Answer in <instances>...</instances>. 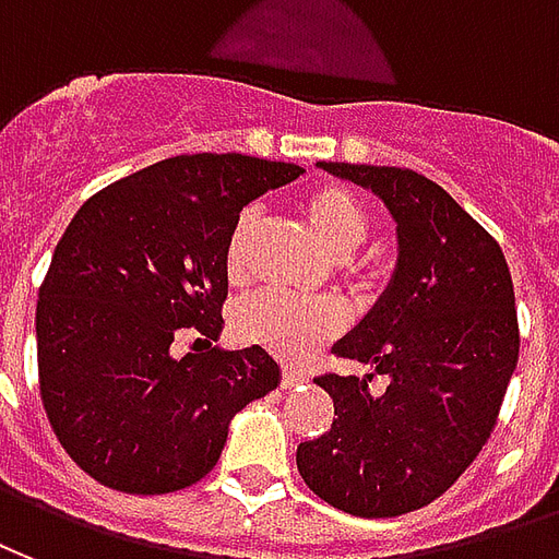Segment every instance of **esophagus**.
I'll use <instances>...</instances> for the list:
<instances>
[{"mask_svg":"<svg viewBox=\"0 0 559 559\" xmlns=\"http://www.w3.org/2000/svg\"><path fill=\"white\" fill-rule=\"evenodd\" d=\"M304 381H307V374L300 372V369H292V366H285L283 381H280V384H283L285 390H295V386H300Z\"/></svg>","mask_w":559,"mask_h":559,"instance_id":"34e87169","label":"esophagus"}]
</instances>
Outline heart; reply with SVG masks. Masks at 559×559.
<instances>
[{"instance_id":"b5f03b06","label":"heart","mask_w":559,"mask_h":559,"mask_svg":"<svg viewBox=\"0 0 559 559\" xmlns=\"http://www.w3.org/2000/svg\"><path fill=\"white\" fill-rule=\"evenodd\" d=\"M297 207L324 252L336 262H345L369 235V214L348 187H312L300 195ZM255 226H259V214L252 207L240 211L231 226L226 252H223V267L231 283L247 280V259H250V240ZM231 328L240 342L259 345L288 364H300L340 333L342 316L328 300H297V297L264 292L240 304Z\"/></svg>"}]
</instances>
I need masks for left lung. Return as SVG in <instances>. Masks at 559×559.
<instances>
[{
    "label": "left lung",
    "instance_id": "8db88e82",
    "mask_svg": "<svg viewBox=\"0 0 559 559\" xmlns=\"http://www.w3.org/2000/svg\"><path fill=\"white\" fill-rule=\"evenodd\" d=\"M319 166L384 199L399 264L384 297L333 348L372 366L369 378H316L336 419L297 447V471L330 507L396 519L438 500L495 431L521 345L512 276L500 243L426 175ZM378 373L384 391L371 390Z\"/></svg>",
    "mask_w": 559,
    "mask_h": 559
}]
</instances>
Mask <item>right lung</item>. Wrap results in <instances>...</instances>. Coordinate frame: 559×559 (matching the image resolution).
Segmentation results:
<instances>
[{
	"label": "right lung",
	"instance_id": "right-lung-1",
	"mask_svg": "<svg viewBox=\"0 0 559 559\" xmlns=\"http://www.w3.org/2000/svg\"><path fill=\"white\" fill-rule=\"evenodd\" d=\"M300 173L243 154H178L73 214L38 292V384L59 443L100 486H193L217 464L229 419L280 384L264 348L211 342L223 330L235 219ZM178 338L194 342L181 358Z\"/></svg>",
	"mask_w": 559,
	"mask_h": 559
}]
</instances>
